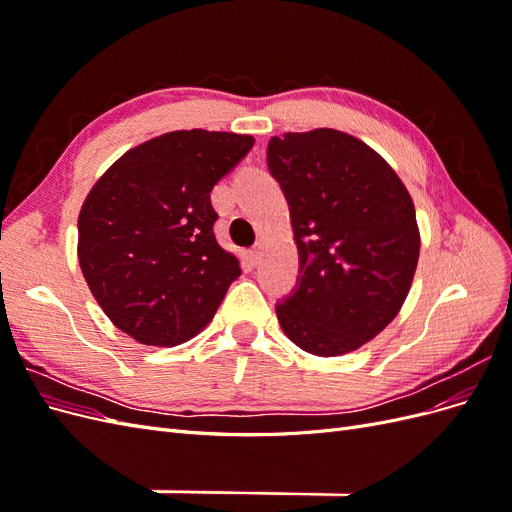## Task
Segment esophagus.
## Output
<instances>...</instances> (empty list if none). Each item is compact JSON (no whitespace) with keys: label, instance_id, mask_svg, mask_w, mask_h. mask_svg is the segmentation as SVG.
Here are the masks:
<instances>
[{"label":"esophagus","instance_id":"34e87169","mask_svg":"<svg viewBox=\"0 0 512 512\" xmlns=\"http://www.w3.org/2000/svg\"><path fill=\"white\" fill-rule=\"evenodd\" d=\"M260 256H262V252H260V245L252 247V250H250V262H252V265H258V262H260Z\"/></svg>","mask_w":512,"mask_h":512}]
</instances>
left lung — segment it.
Masks as SVG:
<instances>
[{
  "instance_id": "obj_1",
  "label": "left lung",
  "mask_w": 512,
  "mask_h": 512,
  "mask_svg": "<svg viewBox=\"0 0 512 512\" xmlns=\"http://www.w3.org/2000/svg\"><path fill=\"white\" fill-rule=\"evenodd\" d=\"M267 164L290 207L299 277L275 305L290 342L339 356L404 305L421 250L414 203L378 153L346 132L273 136Z\"/></svg>"
}]
</instances>
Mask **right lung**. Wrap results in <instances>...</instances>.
I'll return each instance as SVG.
<instances>
[{"label": "right lung", "instance_id": "1", "mask_svg": "<svg viewBox=\"0 0 512 512\" xmlns=\"http://www.w3.org/2000/svg\"><path fill=\"white\" fill-rule=\"evenodd\" d=\"M252 147L250 134L168 132L123 153L87 194L81 271L104 314L136 342H188L241 275L213 235L211 190Z\"/></svg>", "mask_w": 512, "mask_h": 512}]
</instances>
